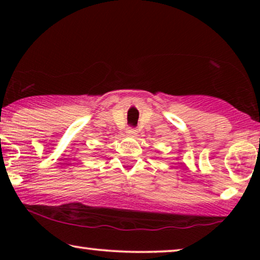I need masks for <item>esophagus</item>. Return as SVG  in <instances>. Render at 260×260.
Instances as JSON below:
<instances>
[{
  "label": "esophagus",
  "mask_w": 260,
  "mask_h": 260,
  "mask_svg": "<svg viewBox=\"0 0 260 260\" xmlns=\"http://www.w3.org/2000/svg\"><path fill=\"white\" fill-rule=\"evenodd\" d=\"M137 133H138V131L135 129V127H130V129H127V135H129V136H131V137L137 136Z\"/></svg>",
  "instance_id": "esophagus-1"
}]
</instances>
